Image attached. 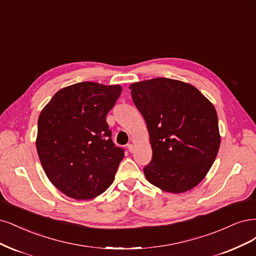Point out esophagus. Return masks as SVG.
Listing matches in <instances>:
<instances>
[{"label": "esophagus", "mask_w": 256, "mask_h": 256, "mask_svg": "<svg viewBox=\"0 0 256 256\" xmlns=\"http://www.w3.org/2000/svg\"><path fill=\"white\" fill-rule=\"evenodd\" d=\"M126 146H128V151H130V153L134 151V146H133V144H128Z\"/></svg>", "instance_id": "obj_1"}]
</instances>
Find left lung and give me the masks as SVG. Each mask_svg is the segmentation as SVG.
Returning <instances> with one entry per match:
<instances>
[{
	"mask_svg": "<svg viewBox=\"0 0 256 256\" xmlns=\"http://www.w3.org/2000/svg\"><path fill=\"white\" fill-rule=\"evenodd\" d=\"M146 123L152 160L144 176L162 190L180 194L199 184L220 146L215 107L184 82L158 78L130 86Z\"/></svg>",
	"mask_w": 256,
	"mask_h": 256,
	"instance_id": "obj_1",
	"label": "left lung"
}]
</instances>
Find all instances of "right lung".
Instances as JSON below:
<instances>
[{"label":"right lung","instance_id":"obj_1","mask_svg":"<svg viewBox=\"0 0 256 256\" xmlns=\"http://www.w3.org/2000/svg\"><path fill=\"white\" fill-rule=\"evenodd\" d=\"M121 92L119 85L82 82L57 92L40 112L36 140L40 162L51 183L73 199L103 194L124 158L106 122Z\"/></svg>","mask_w":256,"mask_h":256}]
</instances>
